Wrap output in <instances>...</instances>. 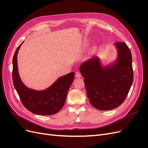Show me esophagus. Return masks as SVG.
<instances>
[{
    "instance_id": "1",
    "label": "esophagus",
    "mask_w": 148,
    "mask_h": 148,
    "mask_svg": "<svg viewBox=\"0 0 148 148\" xmlns=\"http://www.w3.org/2000/svg\"><path fill=\"white\" fill-rule=\"evenodd\" d=\"M75 76L77 78H81L82 77V75L78 71H77V72L75 73Z\"/></svg>"
}]
</instances>
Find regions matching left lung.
Masks as SVG:
<instances>
[{"mask_svg": "<svg viewBox=\"0 0 148 148\" xmlns=\"http://www.w3.org/2000/svg\"><path fill=\"white\" fill-rule=\"evenodd\" d=\"M118 59L102 67L97 57L83 62L79 67L91 104L100 110L117 108L126 99L133 81L132 56L125 42H116Z\"/></svg>", "mask_w": 148, "mask_h": 148, "instance_id": "1", "label": "left lung"}]
</instances>
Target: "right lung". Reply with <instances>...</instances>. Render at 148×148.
Listing matches in <instances>:
<instances>
[{
	"label": "right lung",
	"mask_w": 148,
	"mask_h": 148,
	"mask_svg": "<svg viewBox=\"0 0 148 148\" xmlns=\"http://www.w3.org/2000/svg\"><path fill=\"white\" fill-rule=\"evenodd\" d=\"M21 44L17 47L12 60L13 82L21 102L26 109L33 114L41 115L55 114L61 110L65 104L75 73L71 72L59 78L44 91H38L26 88L20 78L18 71L17 53Z\"/></svg>",
	"instance_id": "1"
}]
</instances>
